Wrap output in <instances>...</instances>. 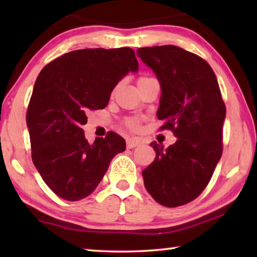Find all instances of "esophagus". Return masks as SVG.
Segmentation results:
<instances>
[{"instance_id":"obj_1","label":"esophagus","mask_w":257,"mask_h":257,"mask_svg":"<svg viewBox=\"0 0 257 257\" xmlns=\"http://www.w3.org/2000/svg\"><path fill=\"white\" fill-rule=\"evenodd\" d=\"M141 145V142H139V139L137 138H128L127 139V147L128 149H135V147H137Z\"/></svg>"}]
</instances>
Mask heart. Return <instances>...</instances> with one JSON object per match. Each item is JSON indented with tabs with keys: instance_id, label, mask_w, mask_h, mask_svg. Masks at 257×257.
<instances>
[{
	"instance_id": "obj_1",
	"label": "heart",
	"mask_w": 257,
	"mask_h": 257,
	"mask_svg": "<svg viewBox=\"0 0 257 257\" xmlns=\"http://www.w3.org/2000/svg\"><path fill=\"white\" fill-rule=\"evenodd\" d=\"M149 79H151V78L142 77V78H139V79H138V82L139 81H145V80H149ZM127 124L129 125V127H132V128H136L137 125H138V121L137 120H128L127 121Z\"/></svg>"
}]
</instances>
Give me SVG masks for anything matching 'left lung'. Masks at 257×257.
<instances>
[{
  "mask_svg": "<svg viewBox=\"0 0 257 257\" xmlns=\"http://www.w3.org/2000/svg\"><path fill=\"white\" fill-rule=\"evenodd\" d=\"M137 55L161 86L156 116L178 138L143 171L146 190L167 207L189 203L205 189L222 155L225 106L215 73L205 60L175 45L143 47Z\"/></svg>",
  "mask_w": 257,
  "mask_h": 257,
  "instance_id": "obj_1",
  "label": "left lung"
}]
</instances>
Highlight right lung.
<instances>
[{
	"mask_svg": "<svg viewBox=\"0 0 257 257\" xmlns=\"http://www.w3.org/2000/svg\"><path fill=\"white\" fill-rule=\"evenodd\" d=\"M138 71L134 50L85 49L69 52L47 64L35 81L27 110L34 165L43 180L66 201L93 193L112 159L125 150L115 133L85 138L86 113L104 108L118 82Z\"/></svg>",
	"mask_w": 257,
	"mask_h": 257,
	"instance_id": "add662e5",
	"label": "right lung"
}]
</instances>
